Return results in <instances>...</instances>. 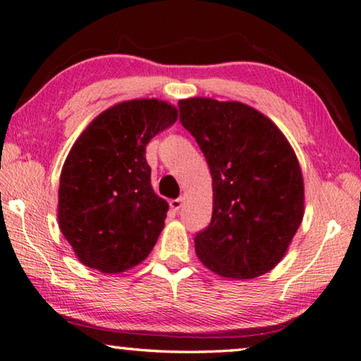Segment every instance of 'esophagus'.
<instances>
[{
  "mask_svg": "<svg viewBox=\"0 0 361 361\" xmlns=\"http://www.w3.org/2000/svg\"><path fill=\"white\" fill-rule=\"evenodd\" d=\"M182 204H184V197H179V198L171 200L169 202V206L173 211H179L182 208Z\"/></svg>",
  "mask_w": 361,
  "mask_h": 361,
  "instance_id": "obj_1",
  "label": "esophagus"
}]
</instances>
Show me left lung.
I'll list each match as a JSON object with an SVG mask.
<instances>
[{"label": "left lung", "mask_w": 361, "mask_h": 361, "mask_svg": "<svg viewBox=\"0 0 361 361\" xmlns=\"http://www.w3.org/2000/svg\"><path fill=\"white\" fill-rule=\"evenodd\" d=\"M180 123L197 139L212 177V217L195 236L206 269L228 280L267 274L304 217V179L286 135L236 100H179Z\"/></svg>", "instance_id": "left-lung-1"}]
</instances>
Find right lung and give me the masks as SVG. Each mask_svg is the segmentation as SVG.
<instances>
[{
    "label": "right lung",
    "instance_id": "right-lung-1",
    "mask_svg": "<svg viewBox=\"0 0 361 361\" xmlns=\"http://www.w3.org/2000/svg\"><path fill=\"white\" fill-rule=\"evenodd\" d=\"M176 120L166 100H125L75 140L59 180L57 221L82 265L121 274L153 250L169 204L153 192L145 147Z\"/></svg>",
    "mask_w": 361,
    "mask_h": 361
}]
</instances>
